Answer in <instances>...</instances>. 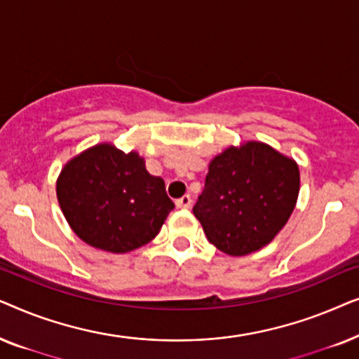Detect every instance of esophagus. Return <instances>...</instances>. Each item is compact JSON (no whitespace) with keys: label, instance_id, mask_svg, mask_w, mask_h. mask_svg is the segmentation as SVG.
<instances>
[{"label":"esophagus","instance_id":"obj_1","mask_svg":"<svg viewBox=\"0 0 359 359\" xmlns=\"http://www.w3.org/2000/svg\"><path fill=\"white\" fill-rule=\"evenodd\" d=\"M191 203H193V199H191V196H189V194H184L183 198L176 199V208H180V209H188L189 205H191Z\"/></svg>","mask_w":359,"mask_h":359}]
</instances>
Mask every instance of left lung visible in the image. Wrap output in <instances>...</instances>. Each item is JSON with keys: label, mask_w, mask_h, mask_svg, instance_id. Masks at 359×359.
<instances>
[{"label": "left lung", "mask_w": 359, "mask_h": 359, "mask_svg": "<svg viewBox=\"0 0 359 359\" xmlns=\"http://www.w3.org/2000/svg\"><path fill=\"white\" fill-rule=\"evenodd\" d=\"M299 166L263 142L229 147L209 163L193 208L220 252L243 257L263 248L286 225L299 196Z\"/></svg>", "instance_id": "1"}]
</instances>
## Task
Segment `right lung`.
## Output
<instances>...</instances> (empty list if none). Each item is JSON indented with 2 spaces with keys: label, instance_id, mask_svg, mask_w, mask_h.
Instances as JSON below:
<instances>
[{
  "label": "right lung",
  "instance_id": "obj_1",
  "mask_svg": "<svg viewBox=\"0 0 359 359\" xmlns=\"http://www.w3.org/2000/svg\"><path fill=\"white\" fill-rule=\"evenodd\" d=\"M57 198L73 232L91 247L126 253L160 232L175 204L165 181L137 151L100 144L76 155L57 180Z\"/></svg>",
  "mask_w": 359,
  "mask_h": 359
}]
</instances>
